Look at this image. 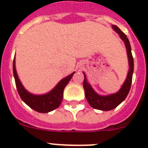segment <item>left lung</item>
<instances>
[{
  "label": "left lung",
  "instance_id": "1",
  "mask_svg": "<svg viewBox=\"0 0 148 148\" xmlns=\"http://www.w3.org/2000/svg\"><path fill=\"white\" fill-rule=\"evenodd\" d=\"M112 27H113V30H115V32L119 34V37L125 43V47L127 49V54L128 63H129V70H128L127 75L126 79L120 90L116 93L110 94V95H99L93 90L90 83H88L85 73L83 72L84 75L83 87L84 89V93H85V97L87 101L92 108L103 111H108L114 109L126 99L127 95H128L130 90V87H131L133 67H134L133 66V58L131 53V47H130V41L127 38V35L124 32H121V29L117 26L113 25Z\"/></svg>",
  "mask_w": 148,
  "mask_h": 148
}]
</instances>
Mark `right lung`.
<instances>
[{
  "instance_id": "right-lung-1",
  "label": "right lung",
  "mask_w": 148,
  "mask_h": 148,
  "mask_svg": "<svg viewBox=\"0 0 148 148\" xmlns=\"http://www.w3.org/2000/svg\"><path fill=\"white\" fill-rule=\"evenodd\" d=\"M75 73V72H73L70 75L61 79L57 85L47 93L35 95L28 92L21 84L15 69V58L13 60V74L18 94L23 102L38 113H49L59 107L63 99L64 90Z\"/></svg>"
}]
</instances>
